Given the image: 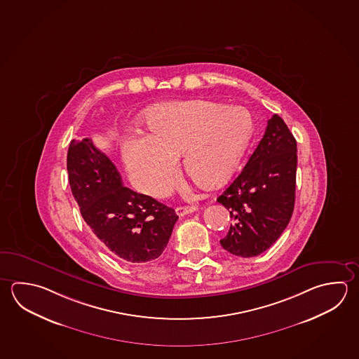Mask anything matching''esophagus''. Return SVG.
I'll return each instance as SVG.
<instances>
[{"label": "esophagus", "mask_w": 359, "mask_h": 359, "mask_svg": "<svg viewBox=\"0 0 359 359\" xmlns=\"http://www.w3.org/2000/svg\"><path fill=\"white\" fill-rule=\"evenodd\" d=\"M196 210H197V208L194 206V205H189V206H178V208H176V214L178 216L189 215V214L195 212Z\"/></svg>", "instance_id": "esophagus-1"}]
</instances>
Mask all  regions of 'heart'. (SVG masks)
<instances>
[{"label":"heart","instance_id":"heart-1","mask_svg":"<svg viewBox=\"0 0 359 359\" xmlns=\"http://www.w3.org/2000/svg\"><path fill=\"white\" fill-rule=\"evenodd\" d=\"M150 135L126 142L125 163L137 189L163 197L176 184L177 158L203 187L234 175L253 133V118L241 106L191 100L159 104L147 115Z\"/></svg>","mask_w":359,"mask_h":359}]
</instances>
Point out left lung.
Here are the masks:
<instances>
[{
  "label": "left lung",
  "instance_id": "1",
  "mask_svg": "<svg viewBox=\"0 0 359 359\" xmlns=\"http://www.w3.org/2000/svg\"><path fill=\"white\" fill-rule=\"evenodd\" d=\"M296 168V139L273 115L241 175L217 197L234 220L220 241L222 248L249 258L280 238L294 212Z\"/></svg>",
  "mask_w": 359,
  "mask_h": 359
}]
</instances>
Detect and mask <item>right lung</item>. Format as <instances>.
<instances>
[{"label": "right lung", "instance_id": "add662e5", "mask_svg": "<svg viewBox=\"0 0 359 359\" xmlns=\"http://www.w3.org/2000/svg\"><path fill=\"white\" fill-rule=\"evenodd\" d=\"M67 170L81 215L104 248L129 263L163 253L178 220L175 210L123 186L115 164L88 137L69 144Z\"/></svg>", "mask_w": 359, "mask_h": 359}]
</instances>
